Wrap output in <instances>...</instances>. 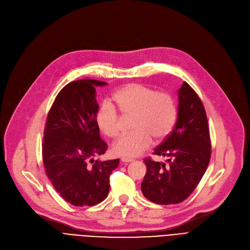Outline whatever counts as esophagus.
Returning a JSON list of instances; mask_svg holds the SVG:
<instances>
[{
	"mask_svg": "<svg viewBox=\"0 0 250 250\" xmlns=\"http://www.w3.org/2000/svg\"><path fill=\"white\" fill-rule=\"evenodd\" d=\"M122 161L125 162V163H129V162H133L134 159H133V158H126V157H123Z\"/></svg>",
	"mask_w": 250,
	"mask_h": 250,
	"instance_id": "obj_1",
	"label": "esophagus"
}]
</instances>
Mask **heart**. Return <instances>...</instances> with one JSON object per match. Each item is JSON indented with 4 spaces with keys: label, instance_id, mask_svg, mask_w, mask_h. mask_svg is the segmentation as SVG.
<instances>
[{
    "label": "heart",
    "instance_id": "b5f03b06",
    "mask_svg": "<svg viewBox=\"0 0 250 250\" xmlns=\"http://www.w3.org/2000/svg\"><path fill=\"white\" fill-rule=\"evenodd\" d=\"M113 104L103 102L96 112V124L101 132L110 138L121 134L122 117L133 116L135 132L123 136L113 144L117 156L135 157L149 149L156 141L165 139L177 118L174 98L167 92H156L143 84L133 83L118 89L112 96Z\"/></svg>",
    "mask_w": 250,
    "mask_h": 250
}]
</instances>
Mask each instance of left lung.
Segmentation results:
<instances>
[{"mask_svg":"<svg viewBox=\"0 0 250 250\" xmlns=\"http://www.w3.org/2000/svg\"><path fill=\"white\" fill-rule=\"evenodd\" d=\"M177 121L173 129L154 149L153 154L167 157L168 163L144 159L147 172L142 192L158 205L179 204L198 187L211 159V138L204 104L187 83L178 90Z\"/></svg>","mask_w":250,"mask_h":250,"instance_id":"obj_1","label":"left lung"}]
</instances>
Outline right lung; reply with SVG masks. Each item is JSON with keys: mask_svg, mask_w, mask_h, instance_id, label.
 Instances as JSON below:
<instances>
[{"mask_svg": "<svg viewBox=\"0 0 250 250\" xmlns=\"http://www.w3.org/2000/svg\"><path fill=\"white\" fill-rule=\"evenodd\" d=\"M105 84L93 79L67 84L46 117L42 143L45 174L62 198L76 207L95 206L106 199L109 176L120 164V159L94 160L107 150L96 124L94 87Z\"/></svg>", "mask_w": 250, "mask_h": 250, "instance_id": "1", "label": "right lung"}]
</instances>
